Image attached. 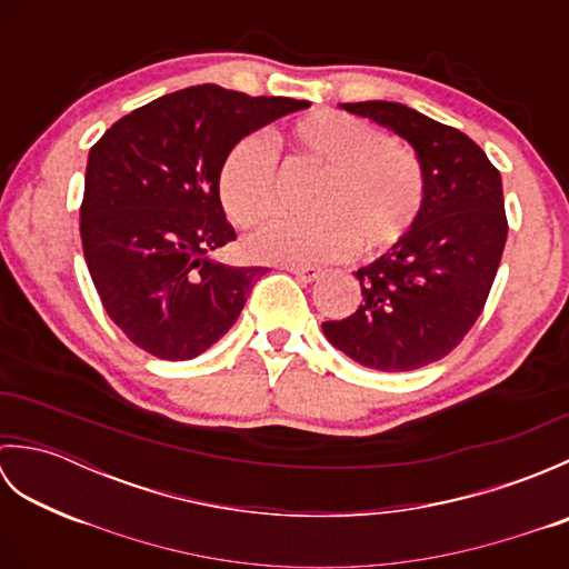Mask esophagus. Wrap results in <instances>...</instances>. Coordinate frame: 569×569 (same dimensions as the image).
<instances>
[{
  "mask_svg": "<svg viewBox=\"0 0 569 569\" xmlns=\"http://www.w3.org/2000/svg\"><path fill=\"white\" fill-rule=\"evenodd\" d=\"M281 269H286L288 273L298 276L300 281H318V278L322 276V269H318V266H296V263H283Z\"/></svg>",
  "mask_w": 569,
  "mask_h": 569,
  "instance_id": "esophagus-1",
  "label": "esophagus"
}]
</instances>
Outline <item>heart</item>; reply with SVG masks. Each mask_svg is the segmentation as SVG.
Segmentation results:
<instances>
[{
	"label": "heart",
	"instance_id": "heart-1",
	"mask_svg": "<svg viewBox=\"0 0 569 569\" xmlns=\"http://www.w3.org/2000/svg\"><path fill=\"white\" fill-rule=\"evenodd\" d=\"M288 168H312V217L273 222L244 241L257 261H320L355 247L365 257L396 249L416 227L426 198L413 153L393 149L365 119L322 110L278 131ZM261 137H241L217 171V198L229 222L253 227L278 210V156Z\"/></svg>",
	"mask_w": 569,
	"mask_h": 569
}]
</instances>
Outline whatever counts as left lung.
<instances>
[{
  "label": "left lung",
  "instance_id": "left-lung-1",
  "mask_svg": "<svg viewBox=\"0 0 569 569\" xmlns=\"http://www.w3.org/2000/svg\"><path fill=\"white\" fill-rule=\"evenodd\" d=\"M342 107L413 143L426 198L401 244L355 273L357 310L322 330L361 367L420 369L450 355L487 306L509 232L501 176L462 131L406 104Z\"/></svg>",
  "mask_w": 569,
  "mask_h": 569
}]
</instances>
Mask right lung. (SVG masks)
Here are the masks:
<instances>
[{"label": "right lung", "mask_w": 569, "mask_h": 569, "mask_svg": "<svg viewBox=\"0 0 569 569\" xmlns=\"http://www.w3.org/2000/svg\"><path fill=\"white\" fill-rule=\"evenodd\" d=\"M308 100L192 84L129 112L90 149L80 237L107 316L159 359L202 355L237 322L261 266L208 253L237 239L217 198L234 143Z\"/></svg>", "instance_id": "1"}]
</instances>
